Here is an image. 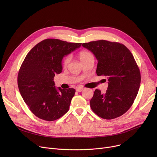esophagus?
<instances>
[{"mask_svg": "<svg viewBox=\"0 0 157 157\" xmlns=\"http://www.w3.org/2000/svg\"><path fill=\"white\" fill-rule=\"evenodd\" d=\"M82 90H83V88H81V87H79V88H78L77 89H76V91L78 92H81Z\"/></svg>", "mask_w": 157, "mask_h": 157, "instance_id": "obj_1", "label": "esophagus"}]
</instances>
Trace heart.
<instances>
[{"label": "heart", "mask_w": 157, "mask_h": 157, "mask_svg": "<svg viewBox=\"0 0 157 157\" xmlns=\"http://www.w3.org/2000/svg\"><path fill=\"white\" fill-rule=\"evenodd\" d=\"M92 56V55L91 53L88 52H86V51H81L79 53V60H81V62H83V61L86 60L88 58H89L90 56ZM69 60H70V57L69 56L64 57L63 60H62V65L63 66H66L69 62Z\"/></svg>", "instance_id": "heart-1"}]
</instances>
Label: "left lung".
Masks as SVG:
<instances>
[{
    "mask_svg": "<svg viewBox=\"0 0 157 157\" xmlns=\"http://www.w3.org/2000/svg\"><path fill=\"white\" fill-rule=\"evenodd\" d=\"M98 60L97 76L108 78L105 94L96 89L90 100L92 111L102 118L111 120L125 113L133 104L141 84V73L134 58L123 44L105 40L82 44Z\"/></svg>",
    "mask_w": 157,
    "mask_h": 157,
    "instance_id": "obj_1",
    "label": "left lung"
}]
</instances>
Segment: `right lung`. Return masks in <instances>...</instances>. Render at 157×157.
<instances>
[{"label":"right lung","mask_w":157,"mask_h":157,"mask_svg":"<svg viewBox=\"0 0 157 157\" xmlns=\"http://www.w3.org/2000/svg\"><path fill=\"white\" fill-rule=\"evenodd\" d=\"M81 46V43L46 39L25 58L18 74V86L24 102L39 118L54 121L69 111L76 90L56 88L53 78L62 71L63 56Z\"/></svg>","instance_id":"obj_1"}]
</instances>
